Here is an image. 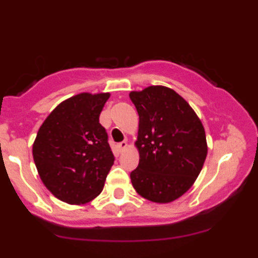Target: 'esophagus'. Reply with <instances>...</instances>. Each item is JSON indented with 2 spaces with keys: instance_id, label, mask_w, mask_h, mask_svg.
I'll use <instances>...</instances> for the list:
<instances>
[{
  "instance_id": "esophagus-1",
  "label": "esophagus",
  "mask_w": 258,
  "mask_h": 258,
  "mask_svg": "<svg viewBox=\"0 0 258 258\" xmlns=\"http://www.w3.org/2000/svg\"><path fill=\"white\" fill-rule=\"evenodd\" d=\"M117 149H119V152H123V150L127 148V142L126 141H122L120 142V143H117Z\"/></svg>"
}]
</instances>
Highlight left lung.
<instances>
[{
	"label": "left lung",
	"mask_w": 258,
	"mask_h": 258,
	"mask_svg": "<svg viewBox=\"0 0 258 258\" xmlns=\"http://www.w3.org/2000/svg\"><path fill=\"white\" fill-rule=\"evenodd\" d=\"M139 115V164L133 188L154 203H171L193 185L207 155L205 130L190 105L164 86L131 92Z\"/></svg>",
	"instance_id": "obj_1"
}]
</instances>
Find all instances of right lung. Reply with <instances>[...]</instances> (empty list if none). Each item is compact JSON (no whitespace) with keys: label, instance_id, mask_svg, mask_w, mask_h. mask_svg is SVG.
<instances>
[{"label":"right lung","instance_id":"right-lung-1","mask_svg":"<svg viewBox=\"0 0 258 258\" xmlns=\"http://www.w3.org/2000/svg\"><path fill=\"white\" fill-rule=\"evenodd\" d=\"M109 93L60 103L38 130L32 155L43 184L64 203L86 204L103 190L114 155L99 115Z\"/></svg>","mask_w":258,"mask_h":258}]
</instances>
